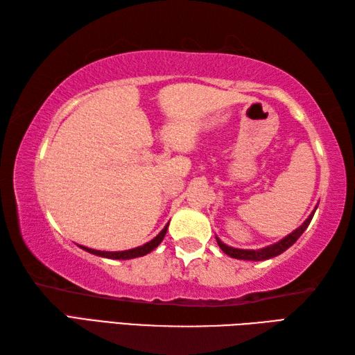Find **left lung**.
<instances>
[{
  "instance_id": "obj_1",
  "label": "left lung",
  "mask_w": 355,
  "mask_h": 355,
  "mask_svg": "<svg viewBox=\"0 0 355 355\" xmlns=\"http://www.w3.org/2000/svg\"><path fill=\"white\" fill-rule=\"evenodd\" d=\"M318 209V207H315ZM315 209L311 212V215L306 218V221L300 225V227H297L294 232H291L290 235H286L284 239L279 241V243L273 244V245H268V247H263V248H259V250H241V248H233V247H229L225 245L223 241L220 238H216V243L218 245H220L221 250L229 254L230 258H235V259H244V261H266V259H270V258H275V256L284 253L286 248H290L296 241L299 239V236L302 235V233L306 230L308 225H310L313 216H314V212Z\"/></svg>"
}]
</instances>
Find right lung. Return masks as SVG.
<instances>
[{"label": "right lung", "instance_id": "right-lung-1", "mask_svg": "<svg viewBox=\"0 0 355 355\" xmlns=\"http://www.w3.org/2000/svg\"><path fill=\"white\" fill-rule=\"evenodd\" d=\"M166 230H168V224H166V227L158 233V235L153 239L149 241V243L143 244L140 247H135L131 248V250H123V252H101V250H94V248H88L84 245H79L82 250H85L88 253H93L97 256H102V258H110V259H132V258H139V256H145L149 252H153L154 248L162 243L164 235H166Z\"/></svg>", "mask_w": 355, "mask_h": 355}]
</instances>
